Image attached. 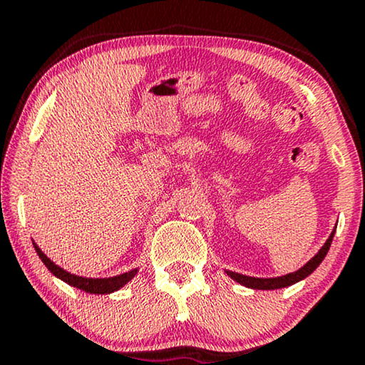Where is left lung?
I'll list each match as a JSON object with an SVG mask.
<instances>
[{"mask_svg":"<svg viewBox=\"0 0 365 365\" xmlns=\"http://www.w3.org/2000/svg\"><path fill=\"white\" fill-rule=\"evenodd\" d=\"M334 233L335 230L330 233V237L325 242L322 249L319 250V254L312 257L307 264H305L302 269H299L297 272H292V274H287L284 277H275V279H255V277H247V275H240V274H235V272H227L228 275L232 277L233 280H237L239 284L245 285V287L249 289H259V290H274V289H282V287H289V285L295 284V282L305 279V277L312 274V272L317 269L320 265V262L324 260V257L327 255V252L330 249V244H332V239H334Z\"/></svg>","mask_w":365,"mask_h":365,"instance_id":"1","label":"left lung"}]
</instances>
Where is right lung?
Returning a JSON list of instances; mask_svg holds the SVG:
<instances>
[{
  "instance_id": "obj_1",
  "label": "right lung",
  "mask_w": 365,
  "mask_h": 365,
  "mask_svg": "<svg viewBox=\"0 0 365 365\" xmlns=\"http://www.w3.org/2000/svg\"><path fill=\"white\" fill-rule=\"evenodd\" d=\"M33 245H35V244H33ZM35 250H36V254L40 255L43 264L48 267V270H50L53 275H56L58 279L66 282L68 285H73V287L85 290V292H88V294H111V292H115V290L123 287L126 282L132 280L135 274H137V269H135V270L126 272V274L110 277V279H86V277L70 274V272L63 270L61 267L53 264V262L48 259L45 254H43L38 245H35Z\"/></svg>"
}]
</instances>
